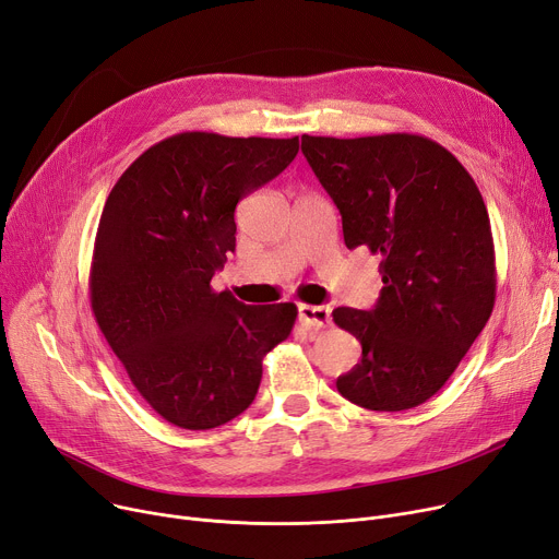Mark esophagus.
I'll list each match as a JSON object with an SVG mask.
<instances>
[{
	"mask_svg": "<svg viewBox=\"0 0 559 559\" xmlns=\"http://www.w3.org/2000/svg\"><path fill=\"white\" fill-rule=\"evenodd\" d=\"M298 318H300V323L309 330H323L330 323V307L300 305L298 307Z\"/></svg>",
	"mask_w": 559,
	"mask_h": 559,
	"instance_id": "1",
	"label": "esophagus"
}]
</instances>
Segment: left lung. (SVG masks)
<instances>
[{
  "mask_svg": "<svg viewBox=\"0 0 559 559\" xmlns=\"http://www.w3.org/2000/svg\"><path fill=\"white\" fill-rule=\"evenodd\" d=\"M302 154L338 209L345 246L382 257L378 305L332 311L361 343V361L336 389L364 409L418 407L455 373L493 311L485 200L453 154L418 134H305Z\"/></svg>",
  "mask_w": 559,
  "mask_h": 559,
  "instance_id": "1",
  "label": "left lung"
}]
</instances>
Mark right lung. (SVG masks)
Here are the masks:
<instances>
[{
  "mask_svg": "<svg viewBox=\"0 0 559 559\" xmlns=\"http://www.w3.org/2000/svg\"><path fill=\"white\" fill-rule=\"evenodd\" d=\"M300 150L294 139L183 131L145 150L106 198L91 263L95 321L145 403L183 430L246 412L261 361L298 307L211 288L236 248L234 211Z\"/></svg>",
  "mask_w": 559,
  "mask_h": 559,
  "instance_id": "obj_1",
  "label": "right lung"
}]
</instances>
